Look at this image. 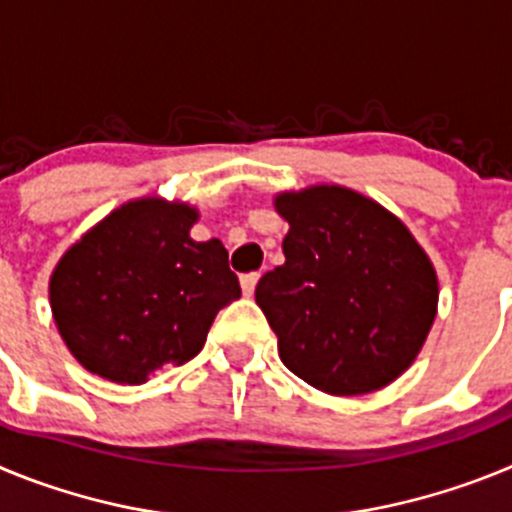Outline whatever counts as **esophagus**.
Here are the masks:
<instances>
[{
    "mask_svg": "<svg viewBox=\"0 0 512 512\" xmlns=\"http://www.w3.org/2000/svg\"><path fill=\"white\" fill-rule=\"evenodd\" d=\"M259 271H251V274H243L241 277V289L243 295H253V289H256V284H259Z\"/></svg>",
    "mask_w": 512,
    "mask_h": 512,
    "instance_id": "34e87169",
    "label": "esophagus"
}]
</instances>
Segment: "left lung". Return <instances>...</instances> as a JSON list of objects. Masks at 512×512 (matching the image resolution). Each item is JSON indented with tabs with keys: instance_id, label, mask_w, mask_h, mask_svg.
Returning a JSON list of instances; mask_svg holds the SVG:
<instances>
[{
	"instance_id": "obj_1",
	"label": "left lung",
	"mask_w": 512,
	"mask_h": 512,
	"mask_svg": "<svg viewBox=\"0 0 512 512\" xmlns=\"http://www.w3.org/2000/svg\"><path fill=\"white\" fill-rule=\"evenodd\" d=\"M284 264L256 305L279 359L315 390L351 397L395 382L420 354L438 310V277L408 225L338 184L279 192Z\"/></svg>"
}]
</instances>
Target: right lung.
I'll list each match as a JSON object with an SVG mask.
<instances>
[{
  "mask_svg": "<svg viewBox=\"0 0 512 512\" xmlns=\"http://www.w3.org/2000/svg\"><path fill=\"white\" fill-rule=\"evenodd\" d=\"M197 207L130 200L63 253L48 284L63 343L87 372L143 384L202 351L212 320L241 297L217 238L194 241Z\"/></svg>",
  "mask_w": 512,
  "mask_h": 512,
  "instance_id": "right-lung-1",
  "label": "right lung"
}]
</instances>
